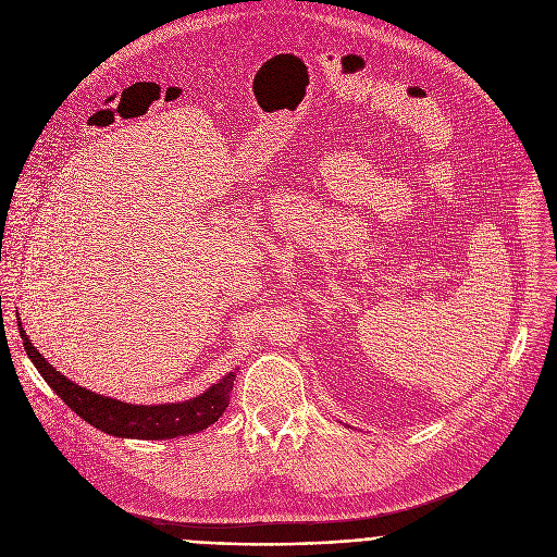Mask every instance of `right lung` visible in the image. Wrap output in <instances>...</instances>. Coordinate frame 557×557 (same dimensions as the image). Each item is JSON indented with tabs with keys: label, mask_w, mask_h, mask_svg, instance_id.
Segmentation results:
<instances>
[{
	"label": "right lung",
	"mask_w": 557,
	"mask_h": 557,
	"mask_svg": "<svg viewBox=\"0 0 557 557\" xmlns=\"http://www.w3.org/2000/svg\"><path fill=\"white\" fill-rule=\"evenodd\" d=\"M17 326L24 339L26 355L30 357V361L35 363L44 381L61 396V401L72 412H76L86 423L95 425L106 434H112L119 438H143V441L187 436L213 425L228 408V394L233 389L235 372L224 374L218 383H213L209 389L194 396L189 401L156 404V406L123 404V401L110 399V396L90 392L82 385H76L67 376H63L30 344L26 331L22 329V322H17Z\"/></svg>",
	"instance_id": "add662e5"
}]
</instances>
